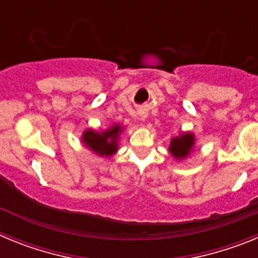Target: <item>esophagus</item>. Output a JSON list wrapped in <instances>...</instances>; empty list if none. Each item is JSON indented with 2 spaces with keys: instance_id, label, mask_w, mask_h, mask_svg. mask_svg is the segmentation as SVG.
Here are the masks:
<instances>
[{
  "instance_id": "1",
  "label": "esophagus",
  "mask_w": 258,
  "mask_h": 258,
  "mask_svg": "<svg viewBox=\"0 0 258 258\" xmlns=\"http://www.w3.org/2000/svg\"><path fill=\"white\" fill-rule=\"evenodd\" d=\"M140 116H141V118H142V120H145V118L147 117V111H146V109H141Z\"/></svg>"
}]
</instances>
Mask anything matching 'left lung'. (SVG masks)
<instances>
[{
	"label": "left lung",
	"mask_w": 258,
	"mask_h": 258,
	"mask_svg": "<svg viewBox=\"0 0 258 258\" xmlns=\"http://www.w3.org/2000/svg\"><path fill=\"white\" fill-rule=\"evenodd\" d=\"M194 145V136L192 134H183L181 137H177V138H173L172 143H170L169 151L172 152V155L177 159H181V157L187 156L190 150L192 149Z\"/></svg>",
	"instance_id": "8db88e82"
}]
</instances>
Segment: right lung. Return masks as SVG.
Masks as SVG:
<instances>
[{
    "label": "right lung",
    "instance_id": "add662e5",
    "mask_svg": "<svg viewBox=\"0 0 258 258\" xmlns=\"http://www.w3.org/2000/svg\"><path fill=\"white\" fill-rule=\"evenodd\" d=\"M121 132V127L115 125L104 133H95L94 131L85 132L83 141L89 149L99 154L101 156H109L117 150V138Z\"/></svg>",
    "mask_w": 258,
    "mask_h": 258
}]
</instances>
